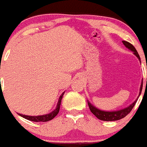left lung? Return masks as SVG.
Wrapping results in <instances>:
<instances>
[{"label":"left lung","instance_id":"obj_1","mask_svg":"<svg viewBox=\"0 0 147 147\" xmlns=\"http://www.w3.org/2000/svg\"><path fill=\"white\" fill-rule=\"evenodd\" d=\"M122 42H123V44H124L127 49H129L130 50L134 51V55L138 57V59L140 61V57L139 54H138V52H137V50H136V49H135L133 45H131L130 42H126V41H122ZM142 89H143V83H142L141 84L140 92L139 96L140 95V93H141ZM137 99L136 101H134V102L132 103L130 106H128L127 108H126V109L115 111H101L99 109H96V107H94L92 105H91L89 102H88V105H89V108H90V110L91 111V112L94 115L96 116V118H98L99 120L105 121H112L120 120V119H121V118H124L125 116L127 115L131 112V110L133 109L135 104L137 102Z\"/></svg>","mask_w":147,"mask_h":147}]
</instances>
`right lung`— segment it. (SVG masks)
Returning <instances> with one entry per match:
<instances>
[{
	"label": "right lung",
	"instance_id": "1",
	"mask_svg": "<svg viewBox=\"0 0 147 147\" xmlns=\"http://www.w3.org/2000/svg\"><path fill=\"white\" fill-rule=\"evenodd\" d=\"M63 96H64V93L60 96L59 100H58V103H57L56 109H55V111H52V112H51L50 114H48V115H41V116H29V115H21V114H19V115H20L21 117H23V118L27 119V120L32 121H35V122H45V121H49L52 120L55 116L57 115V114H58V112H59L60 105H61V99Z\"/></svg>",
	"mask_w": 147,
	"mask_h": 147
}]
</instances>
